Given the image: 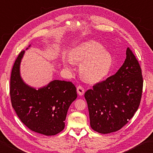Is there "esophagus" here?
<instances>
[{
  "label": "esophagus",
  "instance_id": "34e87169",
  "mask_svg": "<svg viewBox=\"0 0 153 153\" xmlns=\"http://www.w3.org/2000/svg\"><path fill=\"white\" fill-rule=\"evenodd\" d=\"M77 94H78V95H79L80 96H82V95L84 94L85 90L82 86L79 85V86H77Z\"/></svg>",
  "mask_w": 153,
  "mask_h": 153
}]
</instances>
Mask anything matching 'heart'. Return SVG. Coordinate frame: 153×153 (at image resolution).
<instances>
[{"label": "heart", "instance_id": "obj_1", "mask_svg": "<svg viewBox=\"0 0 153 153\" xmlns=\"http://www.w3.org/2000/svg\"><path fill=\"white\" fill-rule=\"evenodd\" d=\"M74 62H82L79 67L81 76L87 82L95 83L109 74L113 65V58L101 44L88 40L71 48L69 58L63 59V65L68 70H72Z\"/></svg>", "mask_w": 153, "mask_h": 153}]
</instances>
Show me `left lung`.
<instances>
[{
    "mask_svg": "<svg viewBox=\"0 0 153 153\" xmlns=\"http://www.w3.org/2000/svg\"><path fill=\"white\" fill-rule=\"evenodd\" d=\"M126 55L115 74L85 93L91 127L100 133L121 129L139 106L143 84L141 69L128 48Z\"/></svg>",
    "mask_w": 153,
    "mask_h": 153,
    "instance_id": "obj_1",
    "label": "left lung"
}]
</instances>
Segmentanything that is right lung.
Wrapping results in <instances>:
<instances>
[{
  "mask_svg": "<svg viewBox=\"0 0 153 153\" xmlns=\"http://www.w3.org/2000/svg\"><path fill=\"white\" fill-rule=\"evenodd\" d=\"M31 46L29 45L28 50ZM25 51L14 62L10 77L12 105L18 117L30 129L52 136L64 129L68 110L77 98L76 88L71 82L54 79L38 89L25 83L20 64Z\"/></svg>",
  "mask_w": 153,
  "mask_h": 153,
  "instance_id": "right-lung-1",
  "label": "right lung"
}]
</instances>
